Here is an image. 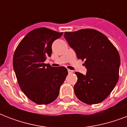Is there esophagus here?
<instances>
[{
	"instance_id": "esophagus-1",
	"label": "esophagus",
	"mask_w": 127,
	"mask_h": 127,
	"mask_svg": "<svg viewBox=\"0 0 127 127\" xmlns=\"http://www.w3.org/2000/svg\"><path fill=\"white\" fill-rule=\"evenodd\" d=\"M68 73L69 74H71L73 72V71H72V70H70V69H68Z\"/></svg>"
}]
</instances>
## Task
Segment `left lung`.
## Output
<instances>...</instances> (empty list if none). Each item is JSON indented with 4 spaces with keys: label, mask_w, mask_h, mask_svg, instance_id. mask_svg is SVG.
I'll list each match as a JSON object with an SVG mask.
<instances>
[{
    "label": "left lung",
    "mask_w": 127,
    "mask_h": 127,
    "mask_svg": "<svg viewBox=\"0 0 127 127\" xmlns=\"http://www.w3.org/2000/svg\"><path fill=\"white\" fill-rule=\"evenodd\" d=\"M64 37L78 59L84 60L87 69L85 75L75 72V95L87 104L101 102L118 81L121 60L117 50L105 35L93 29L65 32Z\"/></svg>",
    "instance_id": "left-lung-1"
}]
</instances>
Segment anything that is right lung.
<instances>
[{
  "instance_id": "add662e5",
  "label": "right lung",
  "mask_w": 127,
  "mask_h": 127,
  "mask_svg": "<svg viewBox=\"0 0 127 127\" xmlns=\"http://www.w3.org/2000/svg\"><path fill=\"white\" fill-rule=\"evenodd\" d=\"M63 33L46 28L35 29L23 38L14 54L13 67L19 86L37 104L55 100L68 74L64 66L53 67L44 63L51 55L53 41Z\"/></svg>"
}]
</instances>
